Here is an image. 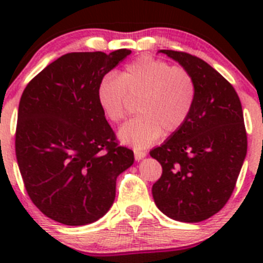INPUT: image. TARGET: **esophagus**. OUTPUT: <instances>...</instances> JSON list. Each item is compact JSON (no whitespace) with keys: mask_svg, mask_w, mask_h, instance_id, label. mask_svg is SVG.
I'll list each match as a JSON object with an SVG mask.
<instances>
[{"mask_svg":"<svg viewBox=\"0 0 263 263\" xmlns=\"http://www.w3.org/2000/svg\"><path fill=\"white\" fill-rule=\"evenodd\" d=\"M146 155H147V153L146 152H143V150H134V158H136V160H142L143 158L146 157Z\"/></svg>","mask_w":263,"mask_h":263,"instance_id":"34e87169","label":"esophagus"}]
</instances>
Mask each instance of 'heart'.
<instances>
[{
    "label": "heart",
    "mask_w": 263,
    "mask_h": 263,
    "mask_svg": "<svg viewBox=\"0 0 263 263\" xmlns=\"http://www.w3.org/2000/svg\"><path fill=\"white\" fill-rule=\"evenodd\" d=\"M130 97H139V115L121 127L118 137L127 145L146 147L159 138L163 129L171 133L184 125L194 108L196 85L187 69L141 57L129 63L121 75L106 73L97 87V101L113 122L124 120Z\"/></svg>",
    "instance_id": "1"
}]
</instances>
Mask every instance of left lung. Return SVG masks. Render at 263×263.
Wrapping results in <instances>:
<instances>
[{
  "label": "left lung",
  "instance_id": "left-lung-1",
  "mask_svg": "<svg viewBox=\"0 0 263 263\" xmlns=\"http://www.w3.org/2000/svg\"><path fill=\"white\" fill-rule=\"evenodd\" d=\"M159 52L191 73L196 97L184 125L150 152L163 168L153 197L170 218L199 222L221 210L236 187L248 150L242 106L208 63L180 51Z\"/></svg>",
  "mask_w": 263,
  "mask_h": 263
}]
</instances>
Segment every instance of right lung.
<instances>
[{
  "label": "right lung",
  "instance_id": "add662e5",
  "mask_svg": "<svg viewBox=\"0 0 263 263\" xmlns=\"http://www.w3.org/2000/svg\"><path fill=\"white\" fill-rule=\"evenodd\" d=\"M132 51L66 53L23 90L15 155L30 199L71 227L97 221L111 206L116 180L134 163L97 101L100 80Z\"/></svg>",
  "mask_w": 263,
  "mask_h": 263
}]
</instances>
